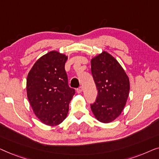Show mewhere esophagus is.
Returning a JSON list of instances; mask_svg holds the SVG:
<instances>
[{"mask_svg":"<svg viewBox=\"0 0 159 159\" xmlns=\"http://www.w3.org/2000/svg\"><path fill=\"white\" fill-rule=\"evenodd\" d=\"M76 91H77L78 93H81L82 91H83V87H82L81 86H79V88H78V89H76Z\"/></svg>","mask_w":159,"mask_h":159,"instance_id":"1","label":"esophagus"}]
</instances>
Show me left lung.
Segmentation results:
<instances>
[{
    "instance_id": "obj_1",
    "label": "left lung",
    "mask_w": 159,
    "mask_h": 159,
    "mask_svg": "<svg viewBox=\"0 0 159 159\" xmlns=\"http://www.w3.org/2000/svg\"><path fill=\"white\" fill-rule=\"evenodd\" d=\"M91 73L98 94L91 109L99 122L109 123L123 110L129 96V80L117 60L102 52L91 60Z\"/></svg>"
}]
</instances>
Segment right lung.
Here are the masks:
<instances>
[{
    "label": "right lung",
    "mask_w": 159,
    "mask_h": 159,
    "mask_svg": "<svg viewBox=\"0 0 159 159\" xmlns=\"http://www.w3.org/2000/svg\"><path fill=\"white\" fill-rule=\"evenodd\" d=\"M66 55L51 51L35 62L26 79L29 102L42 123L56 126L66 119L75 89L68 86Z\"/></svg>",
    "instance_id": "add662e5"
}]
</instances>
